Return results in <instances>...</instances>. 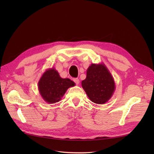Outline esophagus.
<instances>
[{"label":"esophagus","mask_w":154,"mask_h":154,"mask_svg":"<svg viewBox=\"0 0 154 154\" xmlns=\"http://www.w3.org/2000/svg\"><path fill=\"white\" fill-rule=\"evenodd\" d=\"M73 81H74L75 83H76V85H79V79H74Z\"/></svg>","instance_id":"esophagus-1"}]
</instances>
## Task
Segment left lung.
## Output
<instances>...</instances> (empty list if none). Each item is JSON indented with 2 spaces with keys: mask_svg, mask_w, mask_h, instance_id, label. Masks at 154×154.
<instances>
[{
  "mask_svg": "<svg viewBox=\"0 0 154 154\" xmlns=\"http://www.w3.org/2000/svg\"><path fill=\"white\" fill-rule=\"evenodd\" d=\"M81 85L89 99L99 104L108 102L116 89L113 77L103 63L91 64Z\"/></svg>",
  "mask_w": 154,
  "mask_h": 154,
  "instance_id": "obj_1",
  "label": "left lung"
}]
</instances>
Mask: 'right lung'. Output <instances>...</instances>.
<instances>
[{
  "label": "right lung",
  "instance_id": "right-lung-1",
  "mask_svg": "<svg viewBox=\"0 0 154 154\" xmlns=\"http://www.w3.org/2000/svg\"><path fill=\"white\" fill-rule=\"evenodd\" d=\"M75 85L71 79H63L55 69H48L42 75L38 82V90L41 97L49 104L57 103L69 87Z\"/></svg>",
  "mask_w": 154,
  "mask_h": 154
}]
</instances>
